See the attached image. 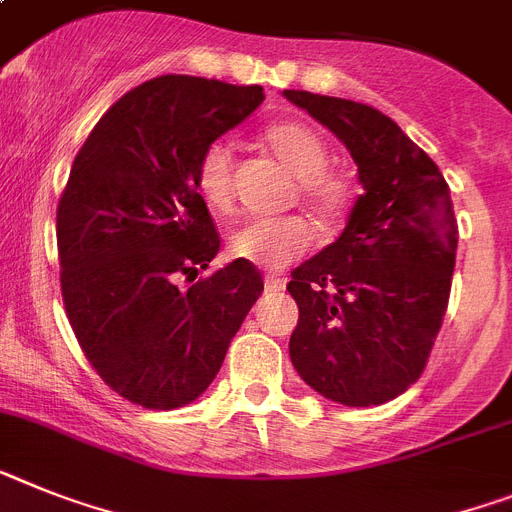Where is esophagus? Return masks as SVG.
<instances>
[{
    "label": "esophagus",
    "mask_w": 512,
    "mask_h": 512,
    "mask_svg": "<svg viewBox=\"0 0 512 512\" xmlns=\"http://www.w3.org/2000/svg\"><path fill=\"white\" fill-rule=\"evenodd\" d=\"M264 287H266V292L285 290V279L274 277V274H266V277H264Z\"/></svg>",
    "instance_id": "34e87169"
}]
</instances>
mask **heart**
Masks as SVG:
<instances>
[{"mask_svg":"<svg viewBox=\"0 0 512 512\" xmlns=\"http://www.w3.org/2000/svg\"><path fill=\"white\" fill-rule=\"evenodd\" d=\"M266 142L277 157L300 178V196L318 217H334L349 199V186L339 173L326 168L329 150L321 134L303 121H279L266 129ZM233 157L225 142L207 144L196 163V189L217 212L233 204L230 189ZM313 243V230L300 217H261L248 220L230 235V253L266 269H282L300 259Z\"/></svg>","mask_w":512,"mask_h":512,"instance_id":"obj_1","label":"heart"}]
</instances>
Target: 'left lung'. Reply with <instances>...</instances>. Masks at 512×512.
<instances>
[{
  "label": "left lung",
  "mask_w": 512,
  "mask_h": 512,
  "mask_svg": "<svg viewBox=\"0 0 512 512\" xmlns=\"http://www.w3.org/2000/svg\"><path fill=\"white\" fill-rule=\"evenodd\" d=\"M282 95L334 131L362 183L342 235L292 272L300 318L290 360L336 404H386L422 375L448 308L458 246L451 189L386 113L305 90Z\"/></svg>",
  "instance_id": "1"
}]
</instances>
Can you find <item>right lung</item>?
<instances>
[{"label": "right lung", "instance_id": "obj_1", "mask_svg": "<svg viewBox=\"0 0 512 512\" xmlns=\"http://www.w3.org/2000/svg\"><path fill=\"white\" fill-rule=\"evenodd\" d=\"M261 103L259 85L165 74L116 100L74 157L56 209L61 298L90 365L131 404L199 399L264 290L240 259L178 287L220 251L199 155Z\"/></svg>", "mask_w": 512, "mask_h": 512}]
</instances>
